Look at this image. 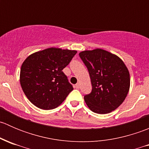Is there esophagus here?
I'll return each instance as SVG.
<instances>
[{"label": "esophagus", "mask_w": 149, "mask_h": 149, "mask_svg": "<svg viewBox=\"0 0 149 149\" xmlns=\"http://www.w3.org/2000/svg\"><path fill=\"white\" fill-rule=\"evenodd\" d=\"M75 87H76V88H79V87H80V84L78 83L76 84V86H75Z\"/></svg>", "instance_id": "obj_1"}]
</instances>
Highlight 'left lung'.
Returning a JSON list of instances; mask_svg holds the SVG:
<instances>
[{"mask_svg": "<svg viewBox=\"0 0 149 149\" xmlns=\"http://www.w3.org/2000/svg\"><path fill=\"white\" fill-rule=\"evenodd\" d=\"M87 67L92 91L84 96L88 107L97 114H107L116 109L128 94L130 73L121 58L104 49L97 48L79 53Z\"/></svg>", "mask_w": 149, "mask_h": 149, "instance_id": "left-lung-1", "label": "left lung"}]
</instances>
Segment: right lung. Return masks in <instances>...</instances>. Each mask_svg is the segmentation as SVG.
Returning <instances> with one entry per match:
<instances>
[{"mask_svg":"<svg viewBox=\"0 0 149 149\" xmlns=\"http://www.w3.org/2000/svg\"><path fill=\"white\" fill-rule=\"evenodd\" d=\"M76 52L49 47L34 52L25 59L21 67L20 84L33 104L49 110L63 102L73 88L62 70Z\"/></svg>","mask_w":149,"mask_h":149,"instance_id":"right-lung-1","label":"right lung"}]
</instances>
